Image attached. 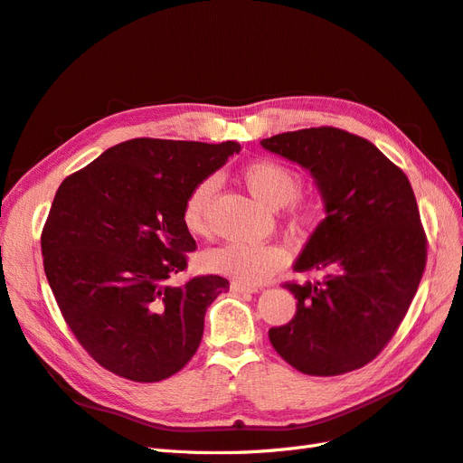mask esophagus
I'll return each mask as SVG.
<instances>
[{
	"label": "esophagus",
	"mask_w": 463,
	"mask_h": 463,
	"mask_svg": "<svg viewBox=\"0 0 463 463\" xmlns=\"http://www.w3.org/2000/svg\"><path fill=\"white\" fill-rule=\"evenodd\" d=\"M232 291L235 293H257L259 289L253 288V286H245V284H240V282H232Z\"/></svg>",
	"instance_id": "1"
}]
</instances>
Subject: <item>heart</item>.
<instances>
[{
	"label": "heart",
	"instance_id": "obj_1",
	"mask_svg": "<svg viewBox=\"0 0 463 463\" xmlns=\"http://www.w3.org/2000/svg\"><path fill=\"white\" fill-rule=\"evenodd\" d=\"M241 179L247 191L269 208H282L299 194L301 177L282 162L255 160L241 170ZM216 191L214 179H204L194 185L181 210L184 226L193 235L208 233V204ZM317 218V208L301 204L293 210L298 223H311ZM286 250L278 245H250L232 241L206 255V266L216 274L233 278L245 286H259L286 264Z\"/></svg>",
	"mask_w": 463,
	"mask_h": 463
}]
</instances>
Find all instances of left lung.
Segmentation results:
<instances>
[{
    "mask_svg": "<svg viewBox=\"0 0 463 463\" xmlns=\"http://www.w3.org/2000/svg\"><path fill=\"white\" fill-rule=\"evenodd\" d=\"M260 145L309 172L325 204L293 264L322 276L286 284L298 311L269 330L270 344L305 374L355 371L394 335L425 270L427 240L410 179L373 143L335 128L288 131Z\"/></svg>",
    "mask_w": 463,
    "mask_h": 463,
    "instance_id": "1",
    "label": "left lung"
}]
</instances>
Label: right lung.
Listing matches in <instances>:
<instances>
[{
    "label": "right lung",
    "instance_id": "right-lung-1",
    "mask_svg": "<svg viewBox=\"0 0 463 463\" xmlns=\"http://www.w3.org/2000/svg\"><path fill=\"white\" fill-rule=\"evenodd\" d=\"M240 150L131 138L63 179L42 232L44 272L69 328L104 369L158 383L197 352L204 313L230 282L210 274L170 284L197 249L181 210Z\"/></svg>",
    "mask_w": 463,
    "mask_h": 463
}]
</instances>
